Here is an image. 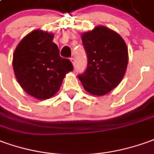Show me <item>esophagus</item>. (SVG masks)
Instances as JSON below:
<instances>
[{"label": "esophagus", "mask_w": 154, "mask_h": 154, "mask_svg": "<svg viewBox=\"0 0 154 154\" xmlns=\"http://www.w3.org/2000/svg\"><path fill=\"white\" fill-rule=\"evenodd\" d=\"M70 60H71V62H72V63H73V65L75 66V58H74V57H73V58H71Z\"/></svg>", "instance_id": "1"}]
</instances>
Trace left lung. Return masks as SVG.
I'll list each match as a JSON object with an SVG mask.
<instances>
[{
	"mask_svg": "<svg viewBox=\"0 0 154 154\" xmlns=\"http://www.w3.org/2000/svg\"><path fill=\"white\" fill-rule=\"evenodd\" d=\"M82 43L87 67L78 78L91 94L106 95L119 85L126 73L128 47L118 33L103 26L83 33Z\"/></svg>",
	"mask_w": 154,
	"mask_h": 154,
	"instance_id": "obj_1",
	"label": "left lung"
}]
</instances>
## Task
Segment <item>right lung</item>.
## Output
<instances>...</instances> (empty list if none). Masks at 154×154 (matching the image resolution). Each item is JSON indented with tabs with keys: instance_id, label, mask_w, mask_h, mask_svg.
<instances>
[{
	"instance_id": "add662e5",
	"label": "right lung",
	"mask_w": 154,
	"mask_h": 154,
	"mask_svg": "<svg viewBox=\"0 0 154 154\" xmlns=\"http://www.w3.org/2000/svg\"><path fill=\"white\" fill-rule=\"evenodd\" d=\"M53 38V33L33 31L19 43L13 55L18 83L27 94L39 100L56 94L65 75L74 69L69 59L60 57Z\"/></svg>"
}]
</instances>
